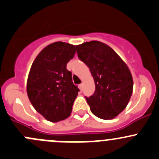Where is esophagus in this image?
<instances>
[{
  "label": "esophagus",
  "mask_w": 159,
  "mask_h": 159,
  "mask_svg": "<svg viewBox=\"0 0 159 159\" xmlns=\"http://www.w3.org/2000/svg\"><path fill=\"white\" fill-rule=\"evenodd\" d=\"M79 89H80V91L83 90V84H80L79 85Z\"/></svg>",
  "instance_id": "obj_1"
}]
</instances>
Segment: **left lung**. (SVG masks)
Wrapping results in <instances>:
<instances>
[{
	"instance_id": "obj_1",
	"label": "left lung",
	"mask_w": 159,
	"mask_h": 159,
	"mask_svg": "<svg viewBox=\"0 0 159 159\" xmlns=\"http://www.w3.org/2000/svg\"><path fill=\"white\" fill-rule=\"evenodd\" d=\"M78 57L89 68L96 86L86 98L91 112L100 119H112L128 105L133 79L126 63L106 43L97 40L76 45Z\"/></svg>"
}]
</instances>
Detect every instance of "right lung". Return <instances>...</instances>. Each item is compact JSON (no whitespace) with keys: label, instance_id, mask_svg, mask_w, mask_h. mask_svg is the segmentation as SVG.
I'll return each mask as SVG.
<instances>
[{"label":"right lung","instance_id":"1","mask_svg":"<svg viewBox=\"0 0 159 159\" xmlns=\"http://www.w3.org/2000/svg\"><path fill=\"white\" fill-rule=\"evenodd\" d=\"M76 47L55 42L44 47L34 60L27 82L31 104L47 120L57 122L70 116L79 89L66 64L74 57Z\"/></svg>","mask_w":159,"mask_h":159}]
</instances>
